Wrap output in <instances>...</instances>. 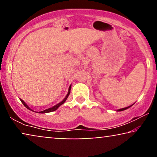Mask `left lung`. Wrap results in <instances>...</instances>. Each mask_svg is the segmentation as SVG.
I'll list each match as a JSON object with an SVG mask.
<instances>
[{
    "label": "left lung",
    "instance_id": "left-lung-1",
    "mask_svg": "<svg viewBox=\"0 0 157 157\" xmlns=\"http://www.w3.org/2000/svg\"><path fill=\"white\" fill-rule=\"evenodd\" d=\"M132 106H127V107H125V108H123V109H119V110H117V111H124V110H126V109H127L131 107Z\"/></svg>",
    "mask_w": 157,
    "mask_h": 157
}]
</instances>
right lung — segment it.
<instances>
[{
	"mask_svg": "<svg viewBox=\"0 0 157 157\" xmlns=\"http://www.w3.org/2000/svg\"><path fill=\"white\" fill-rule=\"evenodd\" d=\"M70 92H71V86H69V89H68V94H67V95H66V97H65V98H64V99H63V101H61V102H60V103H59V104H56V106H54L51 107V108L47 109H46V110H44V111H39V113H48V112H51V111H56V109H57L58 108H59V107L60 106H61V105H62V104H63V103L66 101V99H67V98H68V95H69V94H70ZM21 102H22V103H23V105H24V106H25V107H26V108H27L28 109H29V110H31V111H33V110H32V109H30V108H29V106H28V105H27L26 104H25V103L24 101H23V100H21Z\"/></svg>",
	"mask_w": 157,
	"mask_h": 157,
	"instance_id": "right-lung-1",
	"label": "right lung"
}]
</instances>
